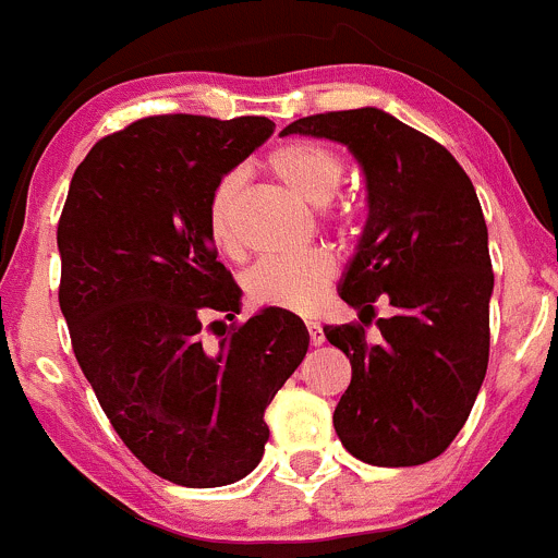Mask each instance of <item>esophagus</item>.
Returning a JSON list of instances; mask_svg holds the SVG:
<instances>
[{"label":"esophagus","instance_id":"1","mask_svg":"<svg viewBox=\"0 0 558 558\" xmlns=\"http://www.w3.org/2000/svg\"><path fill=\"white\" fill-rule=\"evenodd\" d=\"M306 330H308V341H312L314 347L323 344V341H325V330L319 328L317 323H308V325H306Z\"/></svg>","mask_w":558,"mask_h":558}]
</instances>
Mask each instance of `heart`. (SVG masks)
Listing matches in <instances>:
<instances>
[{"label": "heart", "instance_id": "heart-1", "mask_svg": "<svg viewBox=\"0 0 558 558\" xmlns=\"http://www.w3.org/2000/svg\"><path fill=\"white\" fill-rule=\"evenodd\" d=\"M268 170L312 206H323L344 181V159L317 141H290L274 148L266 159ZM244 190L241 173H228L217 181L206 206V230L211 244L225 255H241L239 197ZM336 263L328 252L308 250L292 257L263 260L244 277L246 301L255 308H284L312 314L323 303Z\"/></svg>", "mask_w": 558, "mask_h": 558}]
</instances>
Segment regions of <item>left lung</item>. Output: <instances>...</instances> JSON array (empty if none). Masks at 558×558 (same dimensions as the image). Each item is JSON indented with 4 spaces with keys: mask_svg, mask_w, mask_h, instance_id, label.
Wrapping results in <instances>:
<instances>
[{
    "mask_svg": "<svg viewBox=\"0 0 558 558\" xmlns=\"http://www.w3.org/2000/svg\"><path fill=\"white\" fill-rule=\"evenodd\" d=\"M281 135L328 137L366 175V225L339 295L374 314L377 344L361 325H325L352 363L333 426L355 459L417 466L448 450L464 428L488 368L494 274L477 192L453 154L379 108L298 119Z\"/></svg>",
    "mask_w": 558,
    "mask_h": 558,
    "instance_id": "left-lung-1",
    "label": "left lung"
}]
</instances>
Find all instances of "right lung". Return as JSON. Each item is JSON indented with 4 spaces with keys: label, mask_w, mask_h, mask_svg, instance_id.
<instances>
[{
    "label": "right lung",
    "mask_w": 558,
    "mask_h": 558,
    "mask_svg": "<svg viewBox=\"0 0 558 558\" xmlns=\"http://www.w3.org/2000/svg\"><path fill=\"white\" fill-rule=\"evenodd\" d=\"M274 135L263 116H148L94 143L59 219V306L121 442L159 477L217 488L268 442L266 407L308 350L284 308L235 319L241 287L206 230L211 190Z\"/></svg>",
    "instance_id": "add662e5"
}]
</instances>
